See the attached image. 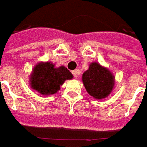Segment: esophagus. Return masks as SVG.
<instances>
[{"label":"esophagus","instance_id":"34e87169","mask_svg":"<svg viewBox=\"0 0 147 147\" xmlns=\"http://www.w3.org/2000/svg\"><path fill=\"white\" fill-rule=\"evenodd\" d=\"M72 73H73V75H74V77L77 78L78 75V74H79V70L78 69L74 70V71H72Z\"/></svg>","mask_w":147,"mask_h":147}]
</instances>
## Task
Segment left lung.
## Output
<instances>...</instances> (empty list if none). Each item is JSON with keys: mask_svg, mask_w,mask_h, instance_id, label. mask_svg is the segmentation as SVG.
Segmentation results:
<instances>
[{"mask_svg": "<svg viewBox=\"0 0 147 147\" xmlns=\"http://www.w3.org/2000/svg\"><path fill=\"white\" fill-rule=\"evenodd\" d=\"M82 78L87 92L97 99L107 97L113 88V75L98 63H92Z\"/></svg>", "mask_w": 147, "mask_h": 147, "instance_id": "obj_1", "label": "left lung"}]
</instances>
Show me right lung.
Masks as SVG:
<instances>
[{
	"label": "right lung",
	"mask_w": 147,
	"mask_h": 147,
	"mask_svg": "<svg viewBox=\"0 0 147 147\" xmlns=\"http://www.w3.org/2000/svg\"><path fill=\"white\" fill-rule=\"evenodd\" d=\"M73 78V74L65 67L55 68L52 63H40L33 69L30 85L34 90L49 95L57 92L66 79Z\"/></svg>",
	"instance_id": "right-lung-1"
}]
</instances>
